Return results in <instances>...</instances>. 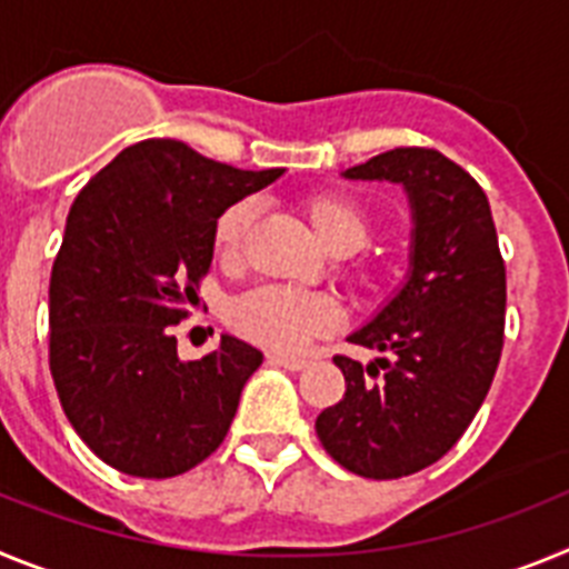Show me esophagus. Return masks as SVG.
Returning <instances> with one entry per match:
<instances>
[{"instance_id": "esophagus-1", "label": "esophagus", "mask_w": 569, "mask_h": 569, "mask_svg": "<svg viewBox=\"0 0 569 569\" xmlns=\"http://www.w3.org/2000/svg\"><path fill=\"white\" fill-rule=\"evenodd\" d=\"M268 361L276 367H284V370H305V367H308V361L305 359H288V356H281V353H270Z\"/></svg>"}]
</instances>
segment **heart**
Returning <instances> with one entry per match:
<instances>
[{
	"label": "heart",
	"instance_id": "1",
	"mask_svg": "<svg viewBox=\"0 0 569 569\" xmlns=\"http://www.w3.org/2000/svg\"><path fill=\"white\" fill-rule=\"evenodd\" d=\"M301 213L321 248L333 256H350L365 248L370 236V219L359 202L341 193H316L301 202ZM256 204L250 199L233 202L219 213L213 224V248L224 261L239 259L244 236L253 224ZM365 279V270L356 273ZM341 310L333 296L299 293L284 288H259L241 296L230 308V325L244 339L276 350V353H299L319 336L333 333Z\"/></svg>",
	"mask_w": 569,
	"mask_h": 569
}]
</instances>
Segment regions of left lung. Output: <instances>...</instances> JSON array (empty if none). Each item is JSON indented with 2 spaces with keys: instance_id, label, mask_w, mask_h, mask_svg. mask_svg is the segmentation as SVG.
Instances as JSON below:
<instances>
[{
  "instance_id": "left-lung-1",
  "label": "left lung",
  "mask_w": 569,
  "mask_h": 569,
  "mask_svg": "<svg viewBox=\"0 0 569 569\" xmlns=\"http://www.w3.org/2000/svg\"><path fill=\"white\" fill-rule=\"evenodd\" d=\"M341 176L405 190L410 264L373 319L347 336L387 359L365 367L336 356L347 390L321 410L316 436L345 470L401 479L439 461L490 390L505 345V261L485 190L439 150H387Z\"/></svg>"
}]
</instances>
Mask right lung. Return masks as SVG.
I'll use <instances>...</instances> for the list:
<instances>
[{"mask_svg": "<svg viewBox=\"0 0 569 569\" xmlns=\"http://www.w3.org/2000/svg\"><path fill=\"white\" fill-rule=\"evenodd\" d=\"M281 173L144 139L70 204L50 273V373L64 416L104 465L170 479L224 441L264 356L224 333L213 353L184 361L173 325L199 299L219 213Z\"/></svg>", "mask_w": 569, "mask_h": 569, "instance_id": "obj_1", "label": "right lung"}]
</instances>
